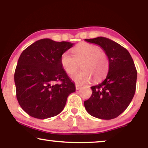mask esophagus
Returning a JSON list of instances; mask_svg holds the SVG:
<instances>
[{
	"mask_svg": "<svg viewBox=\"0 0 148 148\" xmlns=\"http://www.w3.org/2000/svg\"><path fill=\"white\" fill-rule=\"evenodd\" d=\"M80 88H81V86H79V85H77V84H76V90H78Z\"/></svg>",
	"mask_w": 148,
	"mask_h": 148,
	"instance_id": "esophagus-1",
	"label": "esophagus"
}]
</instances>
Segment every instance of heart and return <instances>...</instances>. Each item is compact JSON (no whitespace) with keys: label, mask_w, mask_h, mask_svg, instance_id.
Returning <instances> with one entry per match:
<instances>
[{"label":"heart","mask_w":148,"mask_h":148,"mask_svg":"<svg viewBox=\"0 0 148 148\" xmlns=\"http://www.w3.org/2000/svg\"><path fill=\"white\" fill-rule=\"evenodd\" d=\"M72 56L67 52L62 53L60 62L64 71L69 76L77 71L79 64L83 70L73 77L77 84H84L93 78L99 82L106 76L109 69V59L106 52L97 45L82 42L71 49Z\"/></svg>","instance_id":"heart-1"}]
</instances>
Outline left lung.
I'll use <instances>...</instances> for the list:
<instances>
[{
  "label": "left lung",
  "instance_id": "obj_1",
  "mask_svg": "<svg viewBox=\"0 0 148 148\" xmlns=\"http://www.w3.org/2000/svg\"><path fill=\"white\" fill-rule=\"evenodd\" d=\"M101 46L109 59V71L103 82L92 86V95L84 101L87 112L102 119H114L131 103L136 91L137 71L127 49L104 37L85 39Z\"/></svg>",
  "mask_w": 148,
  "mask_h": 148
}]
</instances>
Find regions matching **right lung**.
Returning a JSON list of instances; mask_svg holds the SVG:
<instances>
[{
  "label": "right lung",
  "instance_id": "obj_1",
  "mask_svg": "<svg viewBox=\"0 0 148 148\" xmlns=\"http://www.w3.org/2000/svg\"><path fill=\"white\" fill-rule=\"evenodd\" d=\"M73 44L49 38L35 42L23 50L14 73L16 97L29 116L46 119L61 113L69 95L76 90L60 62Z\"/></svg>",
  "mask_w": 148,
  "mask_h": 148
}]
</instances>
